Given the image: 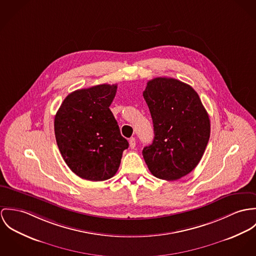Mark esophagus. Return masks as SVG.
I'll return each mask as SVG.
<instances>
[{
  "label": "esophagus",
  "instance_id": "obj_1",
  "mask_svg": "<svg viewBox=\"0 0 256 256\" xmlns=\"http://www.w3.org/2000/svg\"><path fill=\"white\" fill-rule=\"evenodd\" d=\"M130 147L132 148V149H134V147H136V138H130Z\"/></svg>",
  "mask_w": 256,
  "mask_h": 256
}]
</instances>
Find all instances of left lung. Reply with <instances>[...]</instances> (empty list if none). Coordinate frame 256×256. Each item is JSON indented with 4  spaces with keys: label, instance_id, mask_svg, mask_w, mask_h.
<instances>
[{
    "label": "left lung",
    "instance_id": "obj_1",
    "mask_svg": "<svg viewBox=\"0 0 256 256\" xmlns=\"http://www.w3.org/2000/svg\"><path fill=\"white\" fill-rule=\"evenodd\" d=\"M143 97L154 126L152 144L142 150L156 178L176 180L190 174L201 160L210 138V120L196 91L174 78L147 82Z\"/></svg>",
    "mask_w": 256,
    "mask_h": 256
}]
</instances>
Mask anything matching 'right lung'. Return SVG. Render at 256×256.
<instances>
[{
	"instance_id": "obj_1",
	"label": "right lung",
	"mask_w": 256,
	"mask_h": 256,
	"mask_svg": "<svg viewBox=\"0 0 256 256\" xmlns=\"http://www.w3.org/2000/svg\"><path fill=\"white\" fill-rule=\"evenodd\" d=\"M116 84H100L68 94L55 116L58 150L76 174L92 182L114 176L128 147L109 109Z\"/></svg>"
}]
</instances>
